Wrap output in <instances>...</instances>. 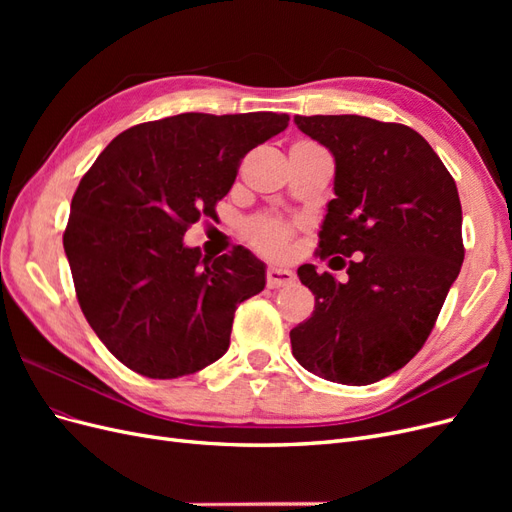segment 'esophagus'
I'll list each match as a JSON object with an SVG mask.
<instances>
[{
	"mask_svg": "<svg viewBox=\"0 0 512 512\" xmlns=\"http://www.w3.org/2000/svg\"><path fill=\"white\" fill-rule=\"evenodd\" d=\"M294 282V273L284 267H269L267 271V286L269 288H282Z\"/></svg>",
	"mask_w": 512,
	"mask_h": 512,
	"instance_id": "obj_1",
	"label": "esophagus"
}]
</instances>
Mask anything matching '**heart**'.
Wrapping results in <instances>:
<instances>
[{
	"label": "heart",
	"instance_id": "b5f03b06",
	"mask_svg": "<svg viewBox=\"0 0 512 512\" xmlns=\"http://www.w3.org/2000/svg\"><path fill=\"white\" fill-rule=\"evenodd\" d=\"M243 232L256 250L267 254H280L292 237V228L282 220L271 218V215H258L245 224Z\"/></svg>",
	"mask_w": 512,
	"mask_h": 512
}]
</instances>
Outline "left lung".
<instances>
[{"label": "left lung", "instance_id": "left-lung-1", "mask_svg": "<svg viewBox=\"0 0 512 512\" xmlns=\"http://www.w3.org/2000/svg\"><path fill=\"white\" fill-rule=\"evenodd\" d=\"M294 123L335 158L320 258L335 254L342 267V256L354 258L346 282L299 267L316 305L290 331L292 354L324 380L378 382L423 348L457 280V185L425 138L401 123L361 115H297Z\"/></svg>", "mask_w": 512, "mask_h": 512}]
</instances>
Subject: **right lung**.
<instances>
[{
  "label": "right lung",
  "instance_id": "right-lung-1",
  "mask_svg": "<svg viewBox=\"0 0 512 512\" xmlns=\"http://www.w3.org/2000/svg\"><path fill=\"white\" fill-rule=\"evenodd\" d=\"M286 113H181L138 123L100 153L70 205L64 250L79 305L115 359L170 380L218 361L235 309L265 288L245 247L203 258L183 243L235 183L241 158Z\"/></svg>",
  "mask_w": 512,
  "mask_h": 512
}]
</instances>
